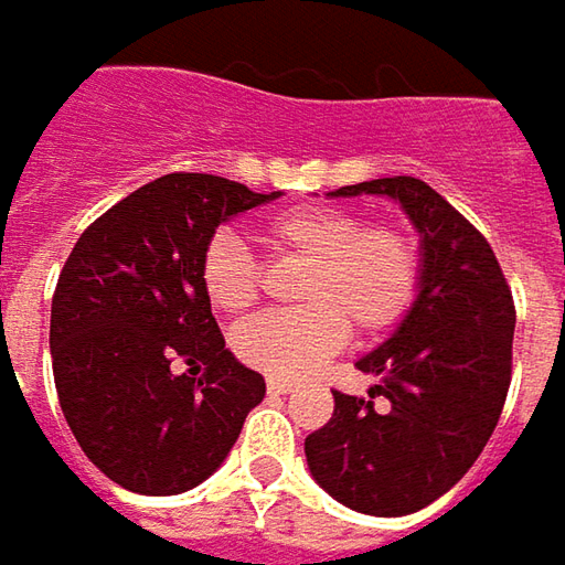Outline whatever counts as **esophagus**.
I'll list each match as a JSON object with an SVG mask.
<instances>
[{"mask_svg": "<svg viewBox=\"0 0 565 565\" xmlns=\"http://www.w3.org/2000/svg\"><path fill=\"white\" fill-rule=\"evenodd\" d=\"M267 390H270V393H292L295 383L282 377H267Z\"/></svg>", "mask_w": 565, "mask_h": 565, "instance_id": "obj_1", "label": "esophagus"}]
</instances>
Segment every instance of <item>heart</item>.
<instances>
[{
    "label": "heart",
    "instance_id": "b5f03b06",
    "mask_svg": "<svg viewBox=\"0 0 565 565\" xmlns=\"http://www.w3.org/2000/svg\"><path fill=\"white\" fill-rule=\"evenodd\" d=\"M264 242L282 260L305 264L298 311L264 315L232 337L235 355L270 377H308L342 349L349 323L377 337L412 308L422 282V248L405 226H361L349 210L298 206L267 220ZM206 301L242 315L257 301L260 270L235 235H213L201 254Z\"/></svg>",
    "mask_w": 565,
    "mask_h": 565
}]
</instances>
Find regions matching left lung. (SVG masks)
<instances>
[{"label": "left lung", "mask_w": 565, "mask_h": 565, "mask_svg": "<svg viewBox=\"0 0 565 565\" xmlns=\"http://www.w3.org/2000/svg\"><path fill=\"white\" fill-rule=\"evenodd\" d=\"M359 194L393 198L408 213L422 282L393 337L355 361L377 377L371 399L333 393V418L308 434L305 456L342 507L408 515L444 497L488 446L510 390L515 305L488 238L427 182L393 175L330 191Z\"/></svg>", "instance_id": "obj_1"}]
</instances>
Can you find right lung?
I'll list each match as a JSON object with an SVG mask.
<instances>
[{"label": "right lung", "mask_w": 565, "mask_h": 565, "mask_svg": "<svg viewBox=\"0 0 565 565\" xmlns=\"http://www.w3.org/2000/svg\"><path fill=\"white\" fill-rule=\"evenodd\" d=\"M276 198L172 172L84 228L58 273L50 317L58 405L87 459L125 490L198 488L264 399V377L216 327L201 254L226 220Z\"/></svg>", "instance_id": "obj_1"}]
</instances>
